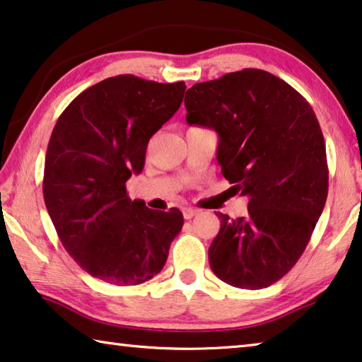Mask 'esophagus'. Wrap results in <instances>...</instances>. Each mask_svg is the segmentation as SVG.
<instances>
[{
	"instance_id": "esophagus-1",
	"label": "esophagus",
	"mask_w": 362,
	"mask_h": 362,
	"mask_svg": "<svg viewBox=\"0 0 362 362\" xmlns=\"http://www.w3.org/2000/svg\"><path fill=\"white\" fill-rule=\"evenodd\" d=\"M182 212H183V217H185V219L188 221V219H192V217H194L198 214V209H194V208H183L182 209Z\"/></svg>"
}]
</instances>
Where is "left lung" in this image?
<instances>
[{"mask_svg": "<svg viewBox=\"0 0 362 362\" xmlns=\"http://www.w3.org/2000/svg\"><path fill=\"white\" fill-rule=\"evenodd\" d=\"M187 122L217 132V163L248 214L217 212L212 272L237 288L272 285L295 266L322 214L329 169L324 135L309 103L261 69L197 83L185 95Z\"/></svg>", "mask_w": 362, "mask_h": 362, "instance_id": "left-lung-1", "label": "left lung"}]
</instances>
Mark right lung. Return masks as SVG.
Masks as SVG:
<instances>
[{"label":"right lung","instance_id":"1","mask_svg":"<svg viewBox=\"0 0 362 362\" xmlns=\"http://www.w3.org/2000/svg\"><path fill=\"white\" fill-rule=\"evenodd\" d=\"M185 88L124 74L82 91L57 119L43 198L62 246L91 277L139 285L164 267L182 212L132 202L125 182L143 170L148 141L180 107Z\"/></svg>","mask_w":362,"mask_h":362}]
</instances>
